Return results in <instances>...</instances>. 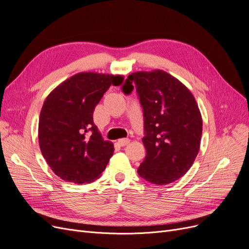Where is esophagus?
I'll return each mask as SVG.
<instances>
[{"label":"esophagus","mask_w":249,"mask_h":249,"mask_svg":"<svg viewBox=\"0 0 249 249\" xmlns=\"http://www.w3.org/2000/svg\"><path fill=\"white\" fill-rule=\"evenodd\" d=\"M129 142H130V140H128V139H121V140H119V141L117 142V143H118L120 146H125V145H127Z\"/></svg>","instance_id":"esophagus-1"}]
</instances>
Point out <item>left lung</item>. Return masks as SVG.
Here are the masks:
<instances>
[{
    "label": "left lung",
    "instance_id": "left-lung-1",
    "mask_svg": "<svg viewBox=\"0 0 249 249\" xmlns=\"http://www.w3.org/2000/svg\"><path fill=\"white\" fill-rule=\"evenodd\" d=\"M134 87L142 107L146 151L137 173L154 185H167L185 176L198 155L202 135L198 105L190 90L164 71L131 73L121 89L128 95Z\"/></svg>",
    "mask_w": 249,
    "mask_h": 249
}]
</instances>
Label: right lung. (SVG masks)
Here are the masks:
<instances>
[{"instance_id":"add662e5","label":"right lung","mask_w":249,"mask_h":249,"mask_svg":"<svg viewBox=\"0 0 249 249\" xmlns=\"http://www.w3.org/2000/svg\"><path fill=\"white\" fill-rule=\"evenodd\" d=\"M121 76L80 72L64 81L45 99L39 119L43 157L61 179L89 183L100 177L114 154L93 122V112L110 85Z\"/></svg>"}]
</instances>
